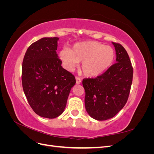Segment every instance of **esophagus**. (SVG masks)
<instances>
[{"label":"esophagus","instance_id":"1","mask_svg":"<svg viewBox=\"0 0 154 154\" xmlns=\"http://www.w3.org/2000/svg\"><path fill=\"white\" fill-rule=\"evenodd\" d=\"M81 82H82V80H81V79L80 78L76 77V84H80V83H81Z\"/></svg>","mask_w":154,"mask_h":154}]
</instances>
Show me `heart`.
<instances>
[{"instance_id":"obj_1","label":"heart","mask_w":154,"mask_h":154,"mask_svg":"<svg viewBox=\"0 0 154 154\" xmlns=\"http://www.w3.org/2000/svg\"><path fill=\"white\" fill-rule=\"evenodd\" d=\"M60 59L64 67L72 71L82 62L81 69L87 77L94 78L103 74L113 63L115 52L109 45L95 41L82 42L74 44L71 49H62Z\"/></svg>"}]
</instances>
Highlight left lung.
I'll return each mask as SVG.
<instances>
[{
    "label": "left lung",
    "instance_id": "left-lung-1",
    "mask_svg": "<svg viewBox=\"0 0 154 154\" xmlns=\"http://www.w3.org/2000/svg\"><path fill=\"white\" fill-rule=\"evenodd\" d=\"M117 63L96 78L83 79L85 109L91 118L104 121L113 118L127 103L131 88L133 68L123 46L112 42Z\"/></svg>",
    "mask_w": 154,
    "mask_h": 154
}]
</instances>
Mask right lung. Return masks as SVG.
Wrapping results in <instances>:
<instances>
[{"label":"right lung","mask_w":154,"mask_h":154,"mask_svg":"<svg viewBox=\"0 0 154 154\" xmlns=\"http://www.w3.org/2000/svg\"><path fill=\"white\" fill-rule=\"evenodd\" d=\"M58 37H44L27 49L22 62V82L28 103L42 118L63 113L76 80L62 67L57 50Z\"/></svg>","instance_id":"obj_1"}]
</instances>
